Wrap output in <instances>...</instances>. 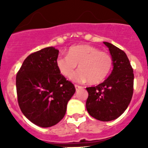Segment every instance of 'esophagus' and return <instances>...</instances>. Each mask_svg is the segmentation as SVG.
Here are the masks:
<instances>
[{
    "mask_svg": "<svg viewBox=\"0 0 148 148\" xmlns=\"http://www.w3.org/2000/svg\"><path fill=\"white\" fill-rule=\"evenodd\" d=\"M75 88H76V90H78V89H81V88H82V87L80 85H77V84H75Z\"/></svg>",
    "mask_w": 148,
    "mask_h": 148,
    "instance_id": "obj_1",
    "label": "esophagus"
}]
</instances>
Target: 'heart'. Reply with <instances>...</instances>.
<instances>
[{
  "label": "heart",
  "mask_w": 148,
  "mask_h": 148,
  "mask_svg": "<svg viewBox=\"0 0 148 148\" xmlns=\"http://www.w3.org/2000/svg\"><path fill=\"white\" fill-rule=\"evenodd\" d=\"M56 64L60 74L69 79L73 77L78 64L80 71L74 76V81H88L90 84H97L104 81L111 71L113 58L96 47L80 45L70 47L67 56L58 57Z\"/></svg>",
  "instance_id": "b5f03b06"
}]
</instances>
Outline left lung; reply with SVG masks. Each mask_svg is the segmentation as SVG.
Segmentation results:
<instances>
[{"label": "left lung", "mask_w": 148, "mask_h": 148, "mask_svg": "<svg viewBox=\"0 0 148 148\" xmlns=\"http://www.w3.org/2000/svg\"><path fill=\"white\" fill-rule=\"evenodd\" d=\"M103 44L112 56L114 68L103 83L86 88L88 92L86 108L95 119L110 121L120 117L131 102L134 92V71L124 51L110 43Z\"/></svg>", "instance_id": "left-lung-1"}]
</instances>
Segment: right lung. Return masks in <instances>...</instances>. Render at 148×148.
<instances>
[{
  "instance_id": "right-lung-1",
  "label": "right lung",
  "mask_w": 148,
  "mask_h": 148,
  "mask_svg": "<svg viewBox=\"0 0 148 148\" xmlns=\"http://www.w3.org/2000/svg\"><path fill=\"white\" fill-rule=\"evenodd\" d=\"M59 51L53 47L31 53L16 76L18 104L25 117L36 125L49 127L64 117L75 87L58 71Z\"/></svg>"
}]
</instances>
